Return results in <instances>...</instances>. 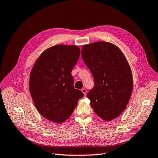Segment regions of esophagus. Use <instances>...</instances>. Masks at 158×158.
Listing matches in <instances>:
<instances>
[{
    "mask_svg": "<svg viewBox=\"0 0 158 158\" xmlns=\"http://www.w3.org/2000/svg\"><path fill=\"white\" fill-rule=\"evenodd\" d=\"M81 91L83 93L84 95L85 96V95H86V94H87V89H85V88L82 89H81Z\"/></svg>",
    "mask_w": 158,
    "mask_h": 158,
    "instance_id": "esophagus-1",
    "label": "esophagus"
}]
</instances>
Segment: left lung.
Here are the masks:
<instances>
[{"label":"left lung","instance_id":"1","mask_svg":"<svg viewBox=\"0 0 158 158\" xmlns=\"http://www.w3.org/2000/svg\"><path fill=\"white\" fill-rule=\"evenodd\" d=\"M81 55L95 82L87 95L93 110L105 121L115 119L126 107L133 90L126 58L116 45L104 41L85 44Z\"/></svg>","mask_w":158,"mask_h":158}]
</instances>
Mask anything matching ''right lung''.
<instances>
[{
    "mask_svg": "<svg viewBox=\"0 0 158 158\" xmlns=\"http://www.w3.org/2000/svg\"><path fill=\"white\" fill-rule=\"evenodd\" d=\"M80 48L57 44L44 51L35 63L29 79V91L39 114L56 123L71 115L84 96L73 86V68L77 63Z\"/></svg>",
    "mask_w": 158,
    "mask_h": 158,
    "instance_id": "1",
    "label": "right lung"
}]
</instances>
